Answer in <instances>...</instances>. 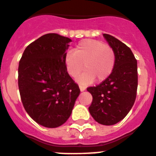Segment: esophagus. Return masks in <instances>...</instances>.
<instances>
[{"instance_id":"1","label":"esophagus","mask_w":156,"mask_h":156,"mask_svg":"<svg viewBox=\"0 0 156 156\" xmlns=\"http://www.w3.org/2000/svg\"><path fill=\"white\" fill-rule=\"evenodd\" d=\"M80 89V91H84L86 90V87L83 86V85H79Z\"/></svg>"}]
</instances>
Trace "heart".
<instances>
[{
	"instance_id": "1",
	"label": "heart",
	"mask_w": 156,
	"mask_h": 156,
	"mask_svg": "<svg viewBox=\"0 0 156 156\" xmlns=\"http://www.w3.org/2000/svg\"><path fill=\"white\" fill-rule=\"evenodd\" d=\"M65 64L70 76L76 77L83 69L86 71L77 78L82 84H88L96 79L102 82L110 76L115 65V54L110 46L102 41L85 39L80 41L73 51L65 55Z\"/></svg>"
}]
</instances>
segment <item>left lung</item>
<instances>
[{
  "mask_svg": "<svg viewBox=\"0 0 156 156\" xmlns=\"http://www.w3.org/2000/svg\"><path fill=\"white\" fill-rule=\"evenodd\" d=\"M115 54V65L108 78L87 90L93 100L89 112L98 123L114 125L124 119L134 104L137 89V64L130 48L115 37L103 34Z\"/></svg>",
  "mask_w": 156,
  "mask_h": 156,
  "instance_id": "obj_1",
  "label": "left lung"
}]
</instances>
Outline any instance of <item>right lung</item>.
Returning <instances> with one entry per match:
<instances>
[{
	"mask_svg": "<svg viewBox=\"0 0 156 156\" xmlns=\"http://www.w3.org/2000/svg\"><path fill=\"white\" fill-rule=\"evenodd\" d=\"M71 41L57 34H45L27 47L19 61L22 102L32 119L45 127L65 123L80 93L65 64Z\"/></svg>",
	"mask_w": 156,
	"mask_h": 156,
	"instance_id": "right-lung-1",
	"label": "right lung"
}]
</instances>
